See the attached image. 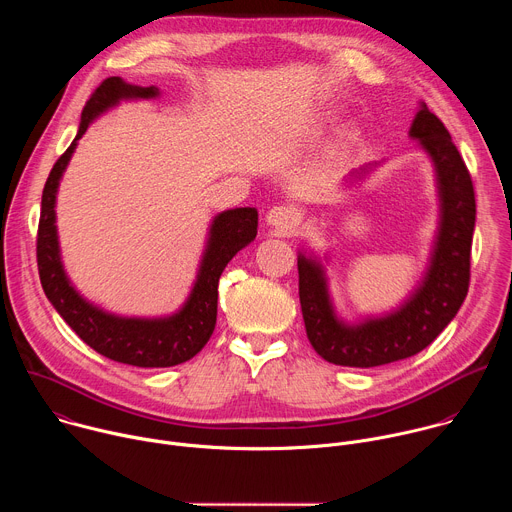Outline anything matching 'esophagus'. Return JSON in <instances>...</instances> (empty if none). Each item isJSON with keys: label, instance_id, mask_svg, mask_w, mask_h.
I'll return each mask as SVG.
<instances>
[{"label": "esophagus", "instance_id": "34e87169", "mask_svg": "<svg viewBox=\"0 0 512 512\" xmlns=\"http://www.w3.org/2000/svg\"><path fill=\"white\" fill-rule=\"evenodd\" d=\"M265 221L269 227H273L281 233H291V231H296V227L300 225L302 216L296 208H291V206H273L267 212Z\"/></svg>", "mask_w": 512, "mask_h": 512}]
</instances>
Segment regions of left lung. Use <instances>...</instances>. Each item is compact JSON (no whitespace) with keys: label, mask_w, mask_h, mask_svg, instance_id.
I'll use <instances>...</instances> for the list:
<instances>
[{"label":"left lung","mask_w":512,"mask_h":512,"mask_svg":"<svg viewBox=\"0 0 512 512\" xmlns=\"http://www.w3.org/2000/svg\"><path fill=\"white\" fill-rule=\"evenodd\" d=\"M409 137L429 158L437 192V229L421 273L411 294L393 310L362 316L354 322L336 312L326 265L328 255L298 251L300 304L308 340L328 362L340 367L369 369L409 358L429 346L456 318L468 294L470 249L476 223L474 186L456 145L425 103H419ZM383 162L350 172L344 186H354L373 174Z\"/></svg>","instance_id":"8db88e82"}]
</instances>
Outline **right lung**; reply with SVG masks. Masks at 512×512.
Listing matches in <instances>:
<instances>
[{
  "label": "right lung",
  "mask_w": 512,
  "mask_h": 512,
  "mask_svg": "<svg viewBox=\"0 0 512 512\" xmlns=\"http://www.w3.org/2000/svg\"><path fill=\"white\" fill-rule=\"evenodd\" d=\"M156 97H160L158 87L131 85L121 77H111L99 85L83 109L77 137L58 158L46 180L36 247L44 294L60 318L99 354L141 369L174 367L204 348L216 324L218 279L229 261L257 237L255 208L245 206L218 212L208 227L190 294L184 304L168 316H117L89 302L72 285L62 263L56 227V194L68 162L77 150L79 139L103 113L117 107L121 101Z\"/></svg>",
  "instance_id": "add662e5"
}]
</instances>
